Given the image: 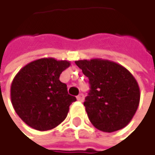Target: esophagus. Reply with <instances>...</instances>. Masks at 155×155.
<instances>
[{"instance_id": "1", "label": "esophagus", "mask_w": 155, "mask_h": 155, "mask_svg": "<svg viewBox=\"0 0 155 155\" xmlns=\"http://www.w3.org/2000/svg\"><path fill=\"white\" fill-rule=\"evenodd\" d=\"M77 100H78V101H82L84 100V94H80L78 96H77Z\"/></svg>"}]
</instances>
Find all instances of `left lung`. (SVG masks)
Returning a JSON list of instances; mask_svg holds the SVG:
<instances>
[{"mask_svg": "<svg viewBox=\"0 0 155 155\" xmlns=\"http://www.w3.org/2000/svg\"><path fill=\"white\" fill-rule=\"evenodd\" d=\"M76 64L89 79L90 91L84 106L90 122L104 132L124 128L138 109V82L122 65L102 59L80 60Z\"/></svg>", "mask_w": 155, "mask_h": 155, "instance_id": "8db88e82", "label": "left lung"}]
</instances>
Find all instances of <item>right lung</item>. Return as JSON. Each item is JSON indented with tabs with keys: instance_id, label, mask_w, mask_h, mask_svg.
Segmentation results:
<instances>
[{
	"instance_id": "add662e5",
	"label": "right lung",
	"mask_w": 155,
	"mask_h": 155,
	"mask_svg": "<svg viewBox=\"0 0 155 155\" xmlns=\"http://www.w3.org/2000/svg\"><path fill=\"white\" fill-rule=\"evenodd\" d=\"M71 62L41 58L23 67L14 78L10 98L18 116L30 127L48 130L66 118L76 97L59 79Z\"/></svg>"
}]
</instances>
